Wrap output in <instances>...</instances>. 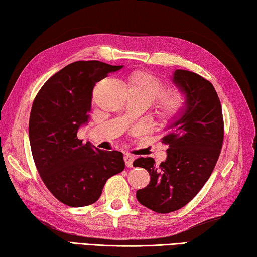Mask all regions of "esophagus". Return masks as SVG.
<instances>
[{
    "label": "esophagus",
    "instance_id": "1",
    "mask_svg": "<svg viewBox=\"0 0 257 257\" xmlns=\"http://www.w3.org/2000/svg\"><path fill=\"white\" fill-rule=\"evenodd\" d=\"M124 161H125L126 167H132L133 161H134V157L131 154H126L124 156Z\"/></svg>",
    "mask_w": 257,
    "mask_h": 257
}]
</instances>
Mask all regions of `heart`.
I'll return each mask as SVG.
<instances>
[{
	"instance_id": "obj_1",
	"label": "heart",
	"mask_w": 257,
	"mask_h": 257,
	"mask_svg": "<svg viewBox=\"0 0 257 257\" xmlns=\"http://www.w3.org/2000/svg\"><path fill=\"white\" fill-rule=\"evenodd\" d=\"M128 90L134 91L142 97H145L148 102L154 101L158 97L161 90H163V83L156 78L155 75L147 72H136L128 79ZM185 105V99L181 92L176 90H169V91L161 94L159 99L157 109L160 119L168 123L181 114L183 107Z\"/></svg>"
}]
</instances>
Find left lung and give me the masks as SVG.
<instances>
[{"mask_svg": "<svg viewBox=\"0 0 257 257\" xmlns=\"http://www.w3.org/2000/svg\"><path fill=\"white\" fill-rule=\"evenodd\" d=\"M172 81L185 105L161 139L168 146L167 159L159 166L150 157L133 163L150 175L149 185L138 190L137 199L158 213L183 208L200 192L213 172L223 141L221 103L212 83L186 70H175Z\"/></svg>", "mask_w": 257, "mask_h": 257, "instance_id": "obj_1", "label": "left lung"}]
</instances>
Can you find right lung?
<instances>
[{"label":"right lung","instance_id":"1","mask_svg":"<svg viewBox=\"0 0 257 257\" xmlns=\"http://www.w3.org/2000/svg\"><path fill=\"white\" fill-rule=\"evenodd\" d=\"M99 61H78L51 76L36 96L29 118V141L46 187L69 206L90 205L107 179L123 172L119 151H103L78 139L90 118L94 84L120 70Z\"/></svg>","mask_w":257,"mask_h":257}]
</instances>
